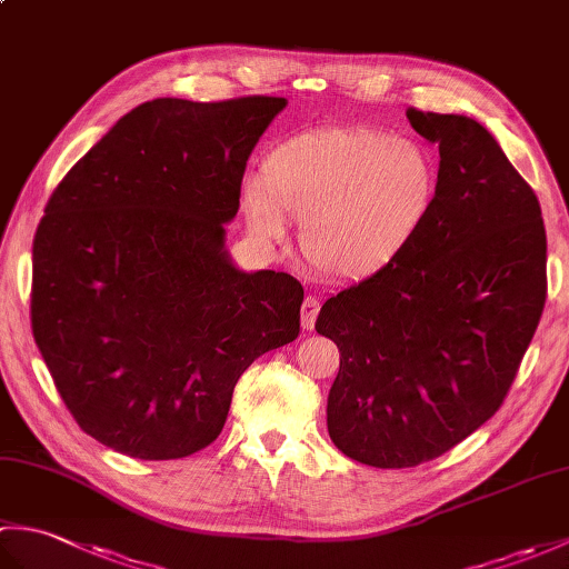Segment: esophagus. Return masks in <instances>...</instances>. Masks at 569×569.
<instances>
[{"label":"esophagus","instance_id":"34e87169","mask_svg":"<svg viewBox=\"0 0 569 569\" xmlns=\"http://www.w3.org/2000/svg\"><path fill=\"white\" fill-rule=\"evenodd\" d=\"M318 312H320V300L316 296H308L303 300V308H300V322H303V330L316 328Z\"/></svg>","mask_w":569,"mask_h":569}]
</instances>
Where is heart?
I'll use <instances>...</instances> for the list:
<instances>
[{
	"mask_svg": "<svg viewBox=\"0 0 569 569\" xmlns=\"http://www.w3.org/2000/svg\"><path fill=\"white\" fill-rule=\"evenodd\" d=\"M432 188V163L418 143L373 129H325L273 149L263 176L241 183V210L259 241L283 244L296 220L316 269L361 278L406 247Z\"/></svg>",
	"mask_w": 569,
	"mask_h": 569,
	"instance_id": "b5f03b06",
	"label": "heart"
}]
</instances>
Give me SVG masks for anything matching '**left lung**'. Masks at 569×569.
Instances as JSON below:
<instances>
[{"mask_svg":"<svg viewBox=\"0 0 569 569\" xmlns=\"http://www.w3.org/2000/svg\"><path fill=\"white\" fill-rule=\"evenodd\" d=\"M406 117L440 149L428 212L316 322L340 349L330 438L379 469L430 462L497 413L548 296L540 202L497 139L465 114Z\"/></svg>","mask_w":569,"mask_h":569,"instance_id":"obj_1","label":"left lung"}]
</instances>
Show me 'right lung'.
<instances>
[{
	"label": "right lung",
	"instance_id": "1",
	"mask_svg": "<svg viewBox=\"0 0 569 569\" xmlns=\"http://www.w3.org/2000/svg\"><path fill=\"white\" fill-rule=\"evenodd\" d=\"M286 98L134 107L70 168L33 237L31 330L78 426L137 459L222 432L253 359L293 342L303 286L239 271L224 224Z\"/></svg>",
	"mask_w": 569,
	"mask_h": 569
}]
</instances>
